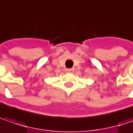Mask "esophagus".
<instances>
[{"label":"esophagus","mask_w":133,"mask_h":133,"mask_svg":"<svg viewBox=\"0 0 133 133\" xmlns=\"http://www.w3.org/2000/svg\"><path fill=\"white\" fill-rule=\"evenodd\" d=\"M75 69L74 68H67L66 69V72H68V73H72L74 72Z\"/></svg>","instance_id":"1"}]
</instances>
